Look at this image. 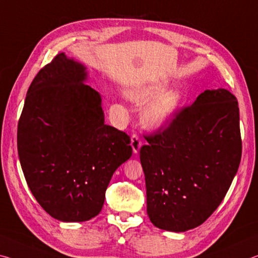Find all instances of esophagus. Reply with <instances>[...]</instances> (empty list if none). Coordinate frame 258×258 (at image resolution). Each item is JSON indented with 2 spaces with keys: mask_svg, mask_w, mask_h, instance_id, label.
Segmentation results:
<instances>
[{
  "mask_svg": "<svg viewBox=\"0 0 258 258\" xmlns=\"http://www.w3.org/2000/svg\"><path fill=\"white\" fill-rule=\"evenodd\" d=\"M132 147H133L134 154H137L139 150H141L142 141H141V138L137 136V135H133L132 136Z\"/></svg>",
  "mask_w": 258,
  "mask_h": 258,
  "instance_id": "esophagus-1",
  "label": "esophagus"
}]
</instances>
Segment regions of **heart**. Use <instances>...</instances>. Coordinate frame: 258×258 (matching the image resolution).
Wrapping results in <instances>:
<instances>
[{"label":"heart","instance_id":"obj_1","mask_svg":"<svg viewBox=\"0 0 258 258\" xmlns=\"http://www.w3.org/2000/svg\"><path fill=\"white\" fill-rule=\"evenodd\" d=\"M166 90L163 83H152L133 88L128 91V98L138 105L147 104L142 113L144 124L150 129L166 128L176 117L183 101L180 90Z\"/></svg>","mask_w":258,"mask_h":258}]
</instances>
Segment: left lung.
Wrapping results in <instances>:
<instances>
[{
  "instance_id": "1",
  "label": "left lung",
  "mask_w": 258,
  "mask_h": 258,
  "mask_svg": "<svg viewBox=\"0 0 258 258\" xmlns=\"http://www.w3.org/2000/svg\"><path fill=\"white\" fill-rule=\"evenodd\" d=\"M239 106L229 90H206L141 149L147 215L154 226L185 232L224 199L241 160Z\"/></svg>"
}]
</instances>
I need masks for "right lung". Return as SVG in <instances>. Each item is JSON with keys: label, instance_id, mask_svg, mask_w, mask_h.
I'll return each mask as SVG.
<instances>
[{"label": "right lung", "instance_id": "add662e5", "mask_svg": "<svg viewBox=\"0 0 258 258\" xmlns=\"http://www.w3.org/2000/svg\"><path fill=\"white\" fill-rule=\"evenodd\" d=\"M87 67L59 53L28 88L18 122L19 161L34 198L61 222H86L103 208L114 171L133 154L130 137L105 124Z\"/></svg>", "mask_w": 258, "mask_h": 258}]
</instances>
